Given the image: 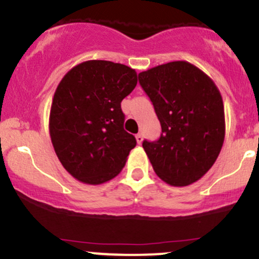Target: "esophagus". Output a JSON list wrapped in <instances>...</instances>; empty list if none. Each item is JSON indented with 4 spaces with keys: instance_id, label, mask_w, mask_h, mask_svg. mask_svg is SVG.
Here are the masks:
<instances>
[{
    "instance_id": "obj_1",
    "label": "esophagus",
    "mask_w": 259,
    "mask_h": 259,
    "mask_svg": "<svg viewBox=\"0 0 259 259\" xmlns=\"http://www.w3.org/2000/svg\"><path fill=\"white\" fill-rule=\"evenodd\" d=\"M136 141H137L138 145H141V143H142V141H143L142 133H137V135H136Z\"/></svg>"
}]
</instances>
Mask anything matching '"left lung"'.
<instances>
[{
    "label": "left lung",
    "instance_id": "obj_1",
    "mask_svg": "<svg viewBox=\"0 0 259 259\" xmlns=\"http://www.w3.org/2000/svg\"><path fill=\"white\" fill-rule=\"evenodd\" d=\"M161 123L157 141L142 147L158 178L186 186L214 165L225 136L224 106L219 89L188 61H171L138 74Z\"/></svg>",
    "mask_w": 259,
    "mask_h": 259
}]
</instances>
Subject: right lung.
<instances>
[{"mask_svg": "<svg viewBox=\"0 0 259 259\" xmlns=\"http://www.w3.org/2000/svg\"><path fill=\"white\" fill-rule=\"evenodd\" d=\"M136 84L135 69L107 60L78 64L59 83L49 130L56 156L76 180L99 185L123 168L137 142L123 128L121 102Z\"/></svg>", "mask_w": 259, "mask_h": 259, "instance_id": "right-lung-1", "label": "right lung"}]
</instances>
